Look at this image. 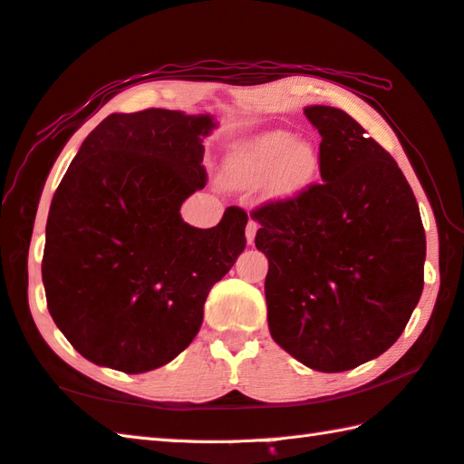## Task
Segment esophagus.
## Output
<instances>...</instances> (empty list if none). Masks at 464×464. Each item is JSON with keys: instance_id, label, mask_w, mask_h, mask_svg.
<instances>
[{"instance_id": "obj_1", "label": "esophagus", "mask_w": 464, "mask_h": 464, "mask_svg": "<svg viewBox=\"0 0 464 464\" xmlns=\"http://www.w3.org/2000/svg\"><path fill=\"white\" fill-rule=\"evenodd\" d=\"M257 229H259V223L249 219L247 227H245V237H247V243L251 245L253 241H256V235H257Z\"/></svg>"}]
</instances>
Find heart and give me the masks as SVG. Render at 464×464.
I'll use <instances>...</instances> for the list:
<instances>
[{"mask_svg": "<svg viewBox=\"0 0 464 464\" xmlns=\"http://www.w3.org/2000/svg\"><path fill=\"white\" fill-rule=\"evenodd\" d=\"M320 169V154L312 142L295 140L287 130L257 134L229 159L231 177L241 185H257L271 179L279 197H292L310 187Z\"/></svg>", "mask_w": 464, "mask_h": 464, "instance_id": "1", "label": "heart"}]
</instances>
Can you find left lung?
<instances>
[{
    "label": "left lung",
    "instance_id": "1",
    "mask_svg": "<svg viewBox=\"0 0 464 464\" xmlns=\"http://www.w3.org/2000/svg\"><path fill=\"white\" fill-rule=\"evenodd\" d=\"M320 175L253 208L269 332L317 372L352 370L401 338L424 287L426 235L396 160L340 108L310 106Z\"/></svg>",
    "mask_w": 464,
    "mask_h": 464
}]
</instances>
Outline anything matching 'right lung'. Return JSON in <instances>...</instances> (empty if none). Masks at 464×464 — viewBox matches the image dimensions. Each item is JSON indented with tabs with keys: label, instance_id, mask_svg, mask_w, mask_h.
<instances>
[{
	"label": "right lung",
	"instance_id": "add662e5",
	"mask_svg": "<svg viewBox=\"0 0 464 464\" xmlns=\"http://www.w3.org/2000/svg\"><path fill=\"white\" fill-rule=\"evenodd\" d=\"M211 116L111 114L86 136L53 193L42 281L66 340L98 366L140 374L183 352L205 299L245 249L247 213L229 207L211 229L180 205L207 185Z\"/></svg>",
	"mask_w": 464,
	"mask_h": 464
}]
</instances>
